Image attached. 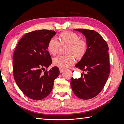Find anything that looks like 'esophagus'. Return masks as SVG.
Instances as JSON below:
<instances>
[{
    "label": "esophagus",
    "instance_id": "1",
    "mask_svg": "<svg viewBox=\"0 0 124 124\" xmlns=\"http://www.w3.org/2000/svg\"><path fill=\"white\" fill-rule=\"evenodd\" d=\"M63 71H64V69H62V68H59V71H60V72H61V73Z\"/></svg>",
    "mask_w": 124,
    "mask_h": 124
}]
</instances>
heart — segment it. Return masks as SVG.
Returning a JSON list of instances; mask_svg holds the SVG:
<instances>
[{"label":"heart","instance_id":"b5f03b06","mask_svg":"<svg viewBox=\"0 0 124 124\" xmlns=\"http://www.w3.org/2000/svg\"><path fill=\"white\" fill-rule=\"evenodd\" d=\"M61 46H67L66 56H58L53 59V63L60 68L64 69L74 62V56L77 59L81 58L86 53L87 44L80 37L72 32H62L58 37V42L51 39L47 45V50L50 54L55 56L58 53Z\"/></svg>","mask_w":124,"mask_h":124}]
</instances>
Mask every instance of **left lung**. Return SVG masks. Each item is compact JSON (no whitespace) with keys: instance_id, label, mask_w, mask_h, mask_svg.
Segmentation results:
<instances>
[{"instance_id":"8db88e82","label":"left lung","mask_w":124,"mask_h":124,"mask_svg":"<svg viewBox=\"0 0 124 124\" xmlns=\"http://www.w3.org/2000/svg\"><path fill=\"white\" fill-rule=\"evenodd\" d=\"M85 36L87 49L81 61L75 66L85 71L78 78L71 80L74 95L82 99H92L98 95L106 84L110 74L108 44L101 36L93 30L75 29Z\"/></svg>"}]
</instances>
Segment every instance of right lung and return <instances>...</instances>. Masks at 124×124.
I'll list each match as a JSON object with an SVG mask.
<instances>
[{
    "mask_svg": "<svg viewBox=\"0 0 124 124\" xmlns=\"http://www.w3.org/2000/svg\"><path fill=\"white\" fill-rule=\"evenodd\" d=\"M56 33L46 29L26 33L14 50L15 81L24 94L31 99L40 100L47 97L53 89L55 79L59 76V70L56 66L42 72L52 62L47 45Z\"/></svg>",
    "mask_w": 124,
    "mask_h": 124,
    "instance_id": "add662e5",
    "label": "right lung"
}]
</instances>
